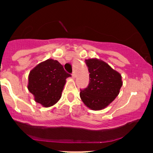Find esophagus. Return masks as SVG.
<instances>
[{
	"instance_id": "1",
	"label": "esophagus",
	"mask_w": 153,
	"mask_h": 153,
	"mask_svg": "<svg viewBox=\"0 0 153 153\" xmlns=\"http://www.w3.org/2000/svg\"><path fill=\"white\" fill-rule=\"evenodd\" d=\"M72 77H73V78H76V74H75V73H73V74H72Z\"/></svg>"
}]
</instances>
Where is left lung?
<instances>
[{
    "mask_svg": "<svg viewBox=\"0 0 153 153\" xmlns=\"http://www.w3.org/2000/svg\"><path fill=\"white\" fill-rule=\"evenodd\" d=\"M85 63L90 73V82L86 88L80 91V99L91 110L104 109L120 92L122 75L100 59H85Z\"/></svg>",
    "mask_w": 153,
    "mask_h": 153,
    "instance_id": "1",
    "label": "left lung"
}]
</instances>
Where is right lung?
Listing matches in <instances>:
<instances>
[{
    "label": "right lung",
    "instance_id": "obj_1",
    "mask_svg": "<svg viewBox=\"0 0 153 153\" xmlns=\"http://www.w3.org/2000/svg\"><path fill=\"white\" fill-rule=\"evenodd\" d=\"M71 76L58 61L48 59L30 71L28 90L36 103L47 108L52 106L60 99L66 79Z\"/></svg>",
    "mask_w": 153,
    "mask_h": 153
}]
</instances>
